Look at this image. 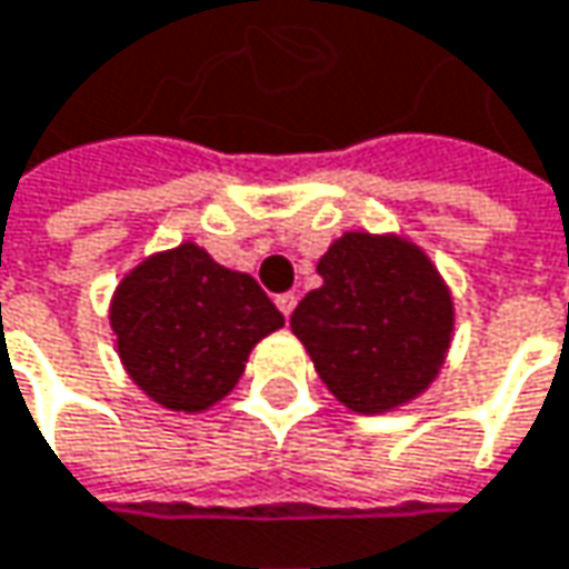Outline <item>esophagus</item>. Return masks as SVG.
I'll list each match as a JSON object with an SVG mask.
<instances>
[{
    "label": "esophagus",
    "mask_w": 569,
    "mask_h": 569,
    "mask_svg": "<svg viewBox=\"0 0 569 569\" xmlns=\"http://www.w3.org/2000/svg\"><path fill=\"white\" fill-rule=\"evenodd\" d=\"M277 309H280L286 318L292 316V309H296V296H292V292H280V296H277Z\"/></svg>",
    "instance_id": "1"
}]
</instances>
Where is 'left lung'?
<instances>
[{
	"mask_svg": "<svg viewBox=\"0 0 569 569\" xmlns=\"http://www.w3.org/2000/svg\"><path fill=\"white\" fill-rule=\"evenodd\" d=\"M321 286L289 318L318 377L353 412H386L435 380L453 306L428 257L399 241L345 234L318 260Z\"/></svg>",
	"mask_w": 569,
	"mask_h": 569,
	"instance_id": "obj_1",
	"label": "left lung"
}]
</instances>
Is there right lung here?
Masks as SVG:
<instances>
[{
    "label": "right lung",
    "instance_id": "1",
    "mask_svg": "<svg viewBox=\"0 0 569 569\" xmlns=\"http://www.w3.org/2000/svg\"><path fill=\"white\" fill-rule=\"evenodd\" d=\"M280 325V309L253 277L218 267L196 244L144 260L112 299L131 380L177 412H199L231 392L253 345Z\"/></svg>",
    "mask_w": 569,
    "mask_h": 569
}]
</instances>
